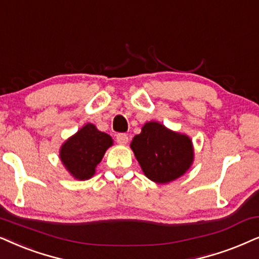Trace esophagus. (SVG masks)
Returning <instances> with one entry per match:
<instances>
[{"instance_id": "esophagus-1", "label": "esophagus", "mask_w": 259, "mask_h": 259, "mask_svg": "<svg viewBox=\"0 0 259 259\" xmlns=\"http://www.w3.org/2000/svg\"><path fill=\"white\" fill-rule=\"evenodd\" d=\"M116 142L121 145H126L128 143V136L126 133H119L116 134Z\"/></svg>"}]
</instances>
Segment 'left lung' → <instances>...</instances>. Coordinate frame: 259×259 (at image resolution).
<instances>
[{
  "label": "left lung",
  "instance_id": "obj_1",
  "mask_svg": "<svg viewBox=\"0 0 259 259\" xmlns=\"http://www.w3.org/2000/svg\"><path fill=\"white\" fill-rule=\"evenodd\" d=\"M143 172L154 183L180 179L194 162L193 142L187 134L175 132L158 121H149L131 143Z\"/></svg>",
  "mask_w": 259,
  "mask_h": 259
}]
</instances>
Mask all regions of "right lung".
I'll return each instance as SVG.
<instances>
[{"instance_id": "right-lung-1", "label": "right lung", "mask_w": 259, "mask_h": 259, "mask_svg": "<svg viewBox=\"0 0 259 259\" xmlns=\"http://www.w3.org/2000/svg\"><path fill=\"white\" fill-rule=\"evenodd\" d=\"M112 145L113 139L109 134L101 132L94 123H87L60 146V162L73 179L89 180Z\"/></svg>"}]
</instances>
